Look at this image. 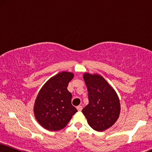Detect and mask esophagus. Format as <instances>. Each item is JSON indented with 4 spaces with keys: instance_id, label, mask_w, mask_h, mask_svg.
<instances>
[{
    "instance_id": "obj_1",
    "label": "esophagus",
    "mask_w": 152,
    "mask_h": 152,
    "mask_svg": "<svg viewBox=\"0 0 152 152\" xmlns=\"http://www.w3.org/2000/svg\"><path fill=\"white\" fill-rule=\"evenodd\" d=\"M77 109L78 111H82V107L81 105H79V106H77Z\"/></svg>"
}]
</instances>
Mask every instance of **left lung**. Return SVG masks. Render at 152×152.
I'll return each mask as SVG.
<instances>
[{
	"label": "left lung",
	"mask_w": 152,
	"mask_h": 152,
	"mask_svg": "<svg viewBox=\"0 0 152 152\" xmlns=\"http://www.w3.org/2000/svg\"><path fill=\"white\" fill-rule=\"evenodd\" d=\"M83 78L88 90V104L82 112L94 130L105 131L119 119L121 105L117 94L100 75L86 72Z\"/></svg>",
	"instance_id": "obj_1"
}]
</instances>
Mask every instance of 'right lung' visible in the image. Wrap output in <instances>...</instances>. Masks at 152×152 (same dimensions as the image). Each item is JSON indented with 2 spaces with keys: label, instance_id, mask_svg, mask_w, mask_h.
<instances>
[{
  "label": "right lung",
  "instance_id": "1",
  "mask_svg": "<svg viewBox=\"0 0 152 152\" xmlns=\"http://www.w3.org/2000/svg\"><path fill=\"white\" fill-rule=\"evenodd\" d=\"M74 77L70 72L53 76L40 88L35 100L33 111L41 126L50 131L63 129L77 110L71 104L72 94L67 87Z\"/></svg>",
  "mask_w": 152,
  "mask_h": 152
}]
</instances>
